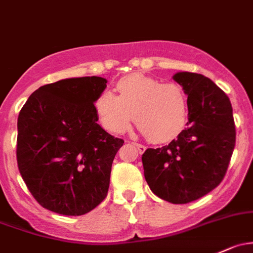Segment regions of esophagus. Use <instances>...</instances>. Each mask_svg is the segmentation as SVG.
Returning <instances> with one entry per match:
<instances>
[{
  "mask_svg": "<svg viewBox=\"0 0 253 253\" xmlns=\"http://www.w3.org/2000/svg\"><path fill=\"white\" fill-rule=\"evenodd\" d=\"M133 145H134V147H137L138 151H139L140 154H142V153H144V151H145V149H147V148L144 147V145H143V144H139V143H134V142H133Z\"/></svg>",
  "mask_w": 253,
  "mask_h": 253,
  "instance_id": "34e87169",
  "label": "esophagus"
}]
</instances>
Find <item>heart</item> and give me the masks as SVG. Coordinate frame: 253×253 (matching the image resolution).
<instances>
[{
	"mask_svg": "<svg viewBox=\"0 0 253 253\" xmlns=\"http://www.w3.org/2000/svg\"><path fill=\"white\" fill-rule=\"evenodd\" d=\"M116 89L119 95L106 91L94 102L95 113L106 131L124 133L134 121V115L151 142H167L182 131L187 119V98L180 86L132 74L120 80Z\"/></svg>",
	"mask_w": 253,
	"mask_h": 253,
	"instance_id": "obj_1",
	"label": "heart"
}]
</instances>
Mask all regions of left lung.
<instances>
[{
  "mask_svg": "<svg viewBox=\"0 0 253 253\" xmlns=\"http://www.w3.org/2000/svg\"><path fill=\"white\" fill-rule=\"evenodd\" d=\"M188 95L187 128L169 145L149 148L143 169L149 188L172 204L203 198L222 182L235 147V124L228 95L206 76L177 73Z\"/></svg>",
  "mask_w": 253,
  "mask_h": 253,
  "instance_id": "obj_1",
  "label": "left lung"
}]
</instances>
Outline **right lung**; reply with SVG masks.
Masks as SVG:
<instances>
[{"mask_svg": "<svg viewBox=\"0 0 253 253\" xmlns=\"http://www.w3.org/2000/svg\"><path fill=\"white\" fill-rule=\"evenodd\" d=\"M98 76L44 84L18 116L17 161L26 187L44 209L81 216L106 198L111 165L124 139L97 124Z\"/></svg>", "mask_w": 253, "mask_h": 253, "instance_id": "obj_1", "label": "right lung"}]
</instances>
